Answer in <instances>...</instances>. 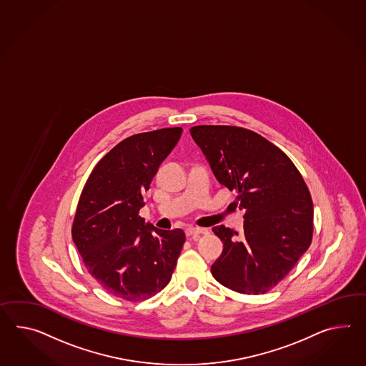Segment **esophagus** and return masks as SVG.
Returning <instances> with one entry per match:
<instances>
[{"instance_id":"esophagus-1","label":"esophagus","mask_w":366,"mask_h":366,"mask_svg":"<svg viewBox=\"0 0 366 366\" xmlns=\"http://www.w3.org/2000/svg\"><path fill=\"white\" fill-rule=\"evenodd\" d=\"M207 230L206 229H201V227H187L185 230L187 237H192V235H198V234H206Z\"/></svg>"}]
</instances>
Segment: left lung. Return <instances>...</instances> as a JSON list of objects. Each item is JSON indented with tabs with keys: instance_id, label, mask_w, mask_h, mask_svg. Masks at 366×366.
I'll return each mask as SVG.
<instances>
[{
	"instance_id": "left-lung-1",
	"label": "left lung",
	"mask_w": 366,
	"mask_h": 366,
	"mask_svg": "<svg viewBox=\"0 0 366 366\" xmlns=\"http://www.w3.org/2000/svg\"><path fill=\"white\" fill-rule=\"evenodd\" d=\"M190 134L215 179L237 190L232 204L244 210L241 237L223 224L213 227L223 251L212 274L239 294H264L311 244L310 190L285 152L260 134L230 125H196Z\"/></svg>"
}]
</instances>
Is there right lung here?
<instances>
[{
  "label": "right lung",
  "mask_w": 366,
  "mask_h": 366,
  "mask_svg": "<svg viewBox=\"0 0 366 366\" xmlns=\"http://www.w3.org/2000/svg\"><path fill=\"white\" fill-rule=\"evenodd\" d=\"M182 128L127 137L99 161L83 187L72 241L89 275L108 294L139 302L170 282L185 242L181 229L160 230L139 215L143 193Z\"/></svg>",
  "instance_id": "1"
}]
</instances>
